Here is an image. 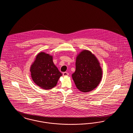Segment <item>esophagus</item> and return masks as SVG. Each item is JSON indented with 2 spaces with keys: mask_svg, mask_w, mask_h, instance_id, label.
I'll return each instance as SVG.
<instances>
[{
  "mask_svg": "<svg viewBox=\"0 0 133 133\" xmlns=\"http://www.w3.org/2000/svg\"><path fill=\"white\" fill-rule=\"evenodd\" d=\"M68 75H69L68 73L66 72H64L63 73V76H68Z\"/></svg>",
  "mask_w": 133,
  "mask_h": 133,
  "instance_id": "esophagus-1",
  "label": "esophagus"
}]
</instances>
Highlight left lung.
Listing matches in <instances>:
<instances>
[{"instance_id": "obj_1", "label": "left lung", "mask_w": 133, "mask_h": 133, "mask_svg": "<svg viewBox=\"0 0 133 133\" xmlns=\"http://www.w3.org/2000/svg\"><path fill=\"white\" fill-rule=\"evenodd\" d=\"M72 76L77 88L82 92L97 87L101 80L102 71L95 55L88 50L81 52L76 58V70Z\"/></svg>"}]
</instances>
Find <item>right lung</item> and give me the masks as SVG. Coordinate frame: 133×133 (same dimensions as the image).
<instances>
[{"label": "right lung", "instance_id": "right-lung-1", "mask_svg": "<svg viewBox=\"0 0 133 133\" xmlns=\"http://www.w3.org/2000/svg\"><path fill=\"white\" fill-rule=\"evenodd\" d=\"M34 82L41 88L51 89L56 86L62 73L54 64L52 56L40 52L30 68Z\"/></svg>", "mask_w": 133, "mask_h": 133}]
</instances>
